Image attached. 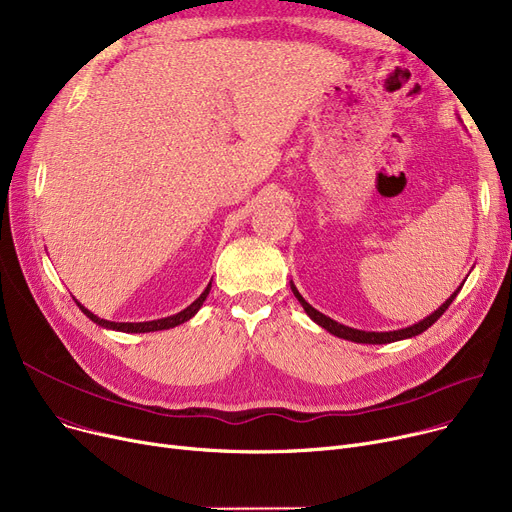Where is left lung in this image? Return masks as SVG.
<instances>
[{
    "mask_svg": "<svg viewBox=\"0 0 512 512\" xmlns=\"http://www.w3.org/2000/svg\"><path fill=\"white\" fill-rule=\"evenodd\" d=\"M461 290V288H459ZM459 290H456L452 297L438 309V311H434L432 315L429 317H425L423 321H419V324H415V326H411V328H405V330H394V332H363V330H355V328H348V326H342V324H338V321H334V319H330V317H326L324 313H319L317 309H313L301 294H299V290L292 286V292H294V297L299 299V303L303 305V309L307 311V315L315 321V324H319L321 328H326L330 334H334V336H338V338H344V340H351V342H363V344H388V342H396V340H405V338H413V336H417V334H421V332H425L429 326H434L436 321L442 317V313L450 307V303L454 301V297L456 294H459Z\"/></svg>",
    "mask_w": 512,
    "mask_h": 512,
    "instance_id": "obj_1",
    "label": "left lung"
}]
</instances>
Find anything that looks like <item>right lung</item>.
<instances>
[{"label":"right lung","mask_w":512,"mask_h":512,"mask_svg":"<svg viewBox=\"0 0 512 512\" xmlns=\"http://www.w3.org/2000/svg\"><path fill=\"white\" fill-rule=\"evenodd\" d=\"M209 288H211V284L203 290V294L201 297L193 303V305H188L184 311H180V313H176V315H170V317H164V319H153V321H139V324H116V321H107V319H101V317H97V315H93L89 309H85L83 305L80 303H76L78 307H80V311H83L91 321H95V324H99L101 328H110V330H120V332H137V334H141V332H157V330H168V328H174V326H180V324H184V321H188L191 319L199 309H201V305H203V301L207 299V294H209Z\"/></svg>","instance_id":"right-lung-1"}]
</instances>
